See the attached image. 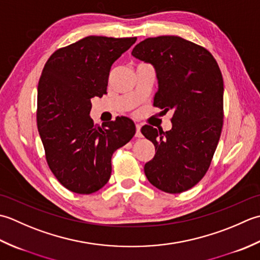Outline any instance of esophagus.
<instances>
[{
    "mask_svg": "<svg viewBox=\"0 0 260 260\" xmlns=\"http://www.w3.org/2000/svg\"><path fill=\"white\" fill-rule=\"evenodd\" d=\"M136 129H137V131H136V137H137V138H141V137H142V134H141V131H140L141 125H140V124H136Z\"/></svg>",
    "mask_w": 260,
    "mask_h": 260,
    "instance_id": "esophagus-1",
    "label": "esophagus"
}]
</instances>
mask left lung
Segmentation results:
<instances>
[{
	"label": "left lung",
	"mask_w": 260,
	"mask_h": 260,
	"mask_svg": "<svg viewBox=\"0 0 260 260\" xmlns=\"http://www.w3.org/2000/svg\"><path fill=\"white\" fill-rule=\"evenodd\" d=\"M132 56L155 67L153 107L174 111L172 129L144 125L156 153L145 165L153 186L176 194L192 188L208 172L223 125V78L209 50L177 36L148 38Z\"/></svg>",
	"instance_id": "left-lung-1"
}]
</instances>
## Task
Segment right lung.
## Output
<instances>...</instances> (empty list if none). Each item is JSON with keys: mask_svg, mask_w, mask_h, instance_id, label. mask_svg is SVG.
Returning <instances> with one entry per match:
<instances>
[{"mask_svg": "<svg viewBox=\"0 0 260 260\" xmlns=\"http://www.w3.org/2000/svg\"><path fill=\"white\" fill-rule=\"evenodd\" d=\"M137 40L88 36L56 50L38 84L37 125L46 159L62 186L77 194L102 188L111 176L113 152L132 139L125 116L93 123L91 100L102 98L112 63Z\"/></svg>", "mask_w": 260, "mask_h": 260, "instance_id": "obj_1", "label": "right lung"}]
</instances>
